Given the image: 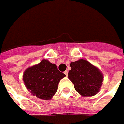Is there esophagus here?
Segmentation results:
<instances>
[{"instance_id":"obj_1","label":"esophagus","mask_w":124,"mask_h":124,"mask_svg":"<svg viewBox=\"0 0 124 124\" xmlns=\"http://www.w3.org/2000/svg\"><path fill=\"white\" fill-rule=\"evenodd\" d=\"M64 74H65V75H66L67 76H68V73H69V71H68L67 70H66V71H65L64 72Z\"/></svg>"}]
</instances>
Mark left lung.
Instances as JSON below:
<instances>
[{
    "label": "left lung",
    "instance_id": "obj_1",
    "mask_svg": "<svg viewBox=\"0 0 124 124\" xmlns=\"http://www.w3.org/2000/svg\"><path fill=\"white\" fill-rule=\"evenodd\" d=\"M70 66L69 79L76 92L83 96H92L99 92L103 76L98 68L83 59L72 62Z\"/></svg>",
    "mask_w": 124,
    "mask_h": 124
}]
</instances>
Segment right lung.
I'll list each match as a JSON object with an SVG mask.
<instances>
[{"mask_svg": "<svg viewBox=\"0 0 124 124\" xmlns=\"http://www.w3.org/2000/svg\"><path fill=\"white\" fill-rule=\"evenodd\" d=\"M65 76L55 64L43 60L38 64L28 68L23 73V80L33 96L40 99L50 100L56 93L60 80Z\"/></svg>", "mask_w": 124, "mask_h": 124, "instance_id": "right-lung-1", "label": "right lung"}]
</instances>
